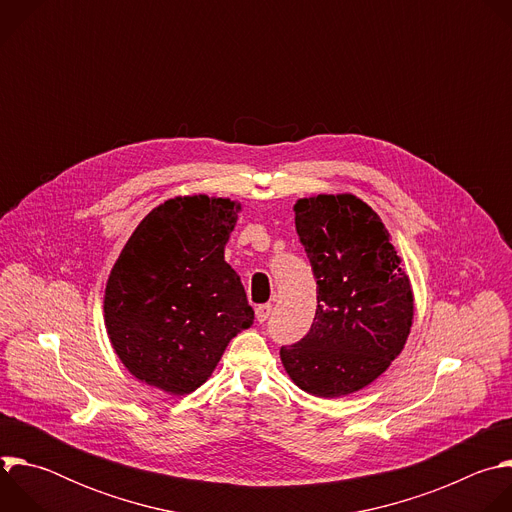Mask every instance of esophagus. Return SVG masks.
<instances>
[{"instance_id": "1", "label": "esophagus", "mask_w": 512, "mask_h": 512, "mask_svg": "<svg viewBox=\"0 0 512 512\" xmlns=\"http://www.w3.org/2000/svg\"><path fill=\"white\" fill-rule=\"evenodd\" d=\"M255 316H257V322H267L269 316H271V304H261L255 308Z\"/></svg>"}]
</instances>
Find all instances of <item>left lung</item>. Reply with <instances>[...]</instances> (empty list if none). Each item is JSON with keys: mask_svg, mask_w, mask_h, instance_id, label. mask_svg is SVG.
<instances>
[{"mask_svg": "<svg viewBox=\"0 0 512 512\" xmlns=\"http://www.w3.org/2000/svg\"><path fill=\"white\" fill-rule=\"evenodd\" d=\"M316 279V316L281 346L287 375L316 397L371 385L399 356L413 322V291L379 214L352 194H318L294 206Z\"/></svg>", "mask_w": 512, "mask_h": 512, "instance_id": "1", "label": "left lung"}]
</instances>
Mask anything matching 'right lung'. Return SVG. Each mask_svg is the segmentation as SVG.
<instances>
[{"label": "right lung", "mask_w": 512, "mask_h": 512, "mask_svg": "<svg viewBox=\"0 0 512 512\" xmlns=\"http://www.w3.org/2000/svg\"><path fill=\"white\" fill-rule=\"evenodd\" d=\"M239 208L229 198L178 196L125 243L105 289V326L135 379L188 395L253 324L245 287L225 261Z\"/></svg>", "instance_id": "add662e5"}]
</instances>
